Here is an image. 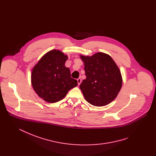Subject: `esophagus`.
Wrapping results in <instances>:
<instances>
[{
    "instance_id": "esophagus-1",
    "label": "esophagus",
    "mask_w": 156,
    "mask_h": 156,
    "mask_svg": "<svg viewBox=\"0 0 156 156\" xmlns=\"http://www.w3.org/2000/svg\"><path fill=\"white\" fill-rule=\"evenodd\" d=\"M77 81H78V85H80V84H81V79L80 78H78L77 79Z\"/></svg>"
}]
</instances>
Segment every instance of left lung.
Listing matches in <instances>:
<instances>
[{
	"label": "left lung",
	"instance_id": "left-lung-1",
	"mask_svg": "<svg viewBox=\"0 0 156 156\" xmlns=\"http://www.w3.org/2000/svg\"><path fill=\"white\" fill-rule=\"evenodd\" d=\"M80 56L84 62L87 76L80 86L85 100L95 106L110 104L118 96L122 86L119 67L109 55L104 52Z\"/></svg>",
	"mask_w": 156,
	"mask_h": 156
}]
</instances>
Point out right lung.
Returning <instances> with one entry per match:
<instances>
[{"label":"right lung","instance_id":"right-lung-1","mask_svg":"<svg viewBox=\"0 0 156 156\" xmlns=\"http://www.w3.org/2000/svg\"><path fill=\"white\" fill-rule=\"evenodd\" d=\"M68 55L58 50L45 54L33 67L31 75L33 88L38 96L49 103L62 99L68 92L78 85L65 66Z\"/></svg>","mask_w":156,"mask_h":156}]
</instances>
